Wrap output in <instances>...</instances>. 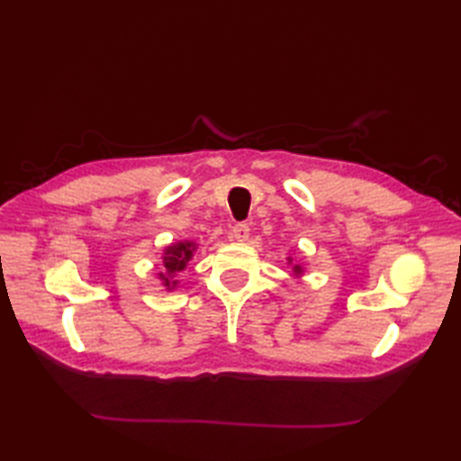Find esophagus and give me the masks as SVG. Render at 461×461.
I'll return each mask as SVG.
<instances>
[{
  "label": "esophagus",
  "mask_w": 461,
  "mask_h": 461,
  "mask_svg": "<svg viewBox=\"0 0 461 461\" xmlns=\"http://www.w3.org/2000/svg\"><path fill=\"white\" fill-rule=\"evenodd\" d=\"M233 240L238 241H248L249 240V225L248 223H236L231 230Z\"/></svg>",
  "instance_id": "34e87169"
}]
</instances>
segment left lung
<instances>
[{
    "label": "left lung",
    "instance_id": "obj_1",
    "mask_svg": "<svg viewBox=\"0 0 461 461\" xmlns=\"http://www.w3.org/2000/svg\"><path fill=\"white\" fill-rule=\"evenodd\" d=\"M293 259L289 258V263H291ZM293 271H295V276H301V273H303V269H301V266H293Z\"/></svg>",
    "mask_w": 461,
    "mask_h": 461
}]
</instances>
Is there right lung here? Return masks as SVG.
Segmentation results:
<instances>
[{
	"instance_id": "1",
	"label": "right lung",
	"mask_w": 461,
	"mask_h": 461,
	"mask_svg": "<svg viewBox=\"0 0 461 461\" xmlns=\"http://www.w3.org/2000/svg\"><path fill=\"white\" fill-rule=\"evenodd\" d=\"M194 251H195L194 241H178L164 249V256H162L164 273H158V277L166 289L172 291L176 285H178L176 276L188 266L190 259L194 258Z\"/></svg>"
}]
</instances>
